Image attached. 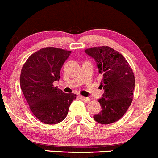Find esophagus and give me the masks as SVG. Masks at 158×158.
Here are the masks:
<instances>
[{"instance_id":"obj_1","label":"esophagus","mask_w":158,"mask_h":158,"mask_svg":"<svg viewBox=\"0 0 158 158\" xmlns=\"http://www.w3.org/2000/svg\"><path fill=\"white\" fill-rule=\"evenodd\" d=\"M79 97L81 100L84 101V102H89V98H88V97H84V96H81V95H80Z\"/></svg>"}]
</instances>
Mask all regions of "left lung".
<instances>
[{
  "label": "left lung",
  "mask_w": 158,
  "mask_h": 158,
  "mask_svg": "<svg viewBox=\"0 0 158 158\" xmlns=\"http://www.w3.org/2000/svg\"><path fill=\"white\" fill-rule=\"evenodd\" d=\"M85 53L95 60L102 77L100 86L104 90L98 99L102 111L94 115V119L104 125L113 123L125 115L132 102L134 72L125 58L112 48H91Z\"/></svg>",
  "instance_id": "1"
}]
</instances>
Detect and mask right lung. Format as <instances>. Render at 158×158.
Returning a JSON list of instances; mask_svg holds the SVG:
<instances>
[{"mask_svg": "<svg viewBox=\"0 0 158 158\" xmlns=\"http://www.w3.org/2000/svg\"><path fill=\"white\" fill-rule=\"evenodd\" d=\"M72 51L57 48L40 49L30 56L22 67L20 86L32 113L48 125L60 123L66 117L74 93H65L54 86L60 78L62 66Z\"/></svg>", "mask_w": 158, "mask_h": 158, "instance_id": "1", "label": "right lung"}]
</instances>
